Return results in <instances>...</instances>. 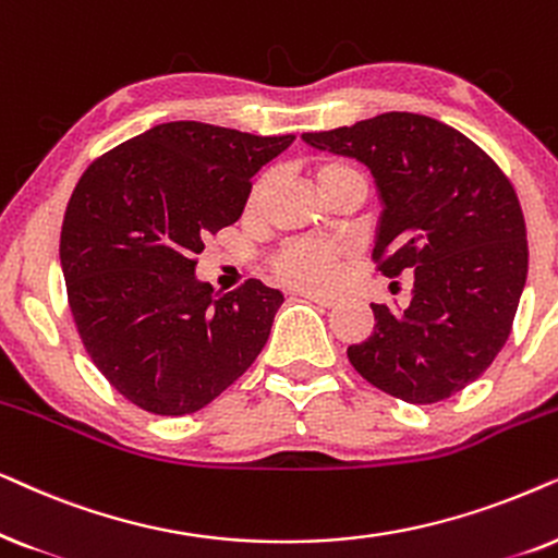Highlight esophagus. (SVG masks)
Instances as JSON below:
<instances>
[{"mask_svg":"<svg viewBox=\"0 0 558 558\" xmlns=\"http://www.w3.org/2000/svg\"><path fill=\"white\" fill-rule=\"evenodd\" d=\"M301 295L322 308H331L333 303H337V295H324V293H301Z\"/></svg>","mask_w":558,"mask_h":558,"instance_id":"obj_1","label":"esophagus"}]
</instances>
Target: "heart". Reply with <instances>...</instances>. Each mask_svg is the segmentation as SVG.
Listing matches in <instances>:
<instances>
[{"label": "heart", "instance_id": "b5f03b06", "mask_svg": "<svg viewBox=\"0 0 558 558\" xmlns=\"http://www.w3.org/2000/svg\"><path fill=\"white\" fill-rule=\"evenodd\" d=\"M344 173H354V168L341 160L318 162L316 166L318 189H324L326 183ZM265 189H267V181H259L255 189H252L247 198L250 211L257 209ZM344 257H347V247H341V244L295 240V242H288L286 247H280L270 257V272L283 286L299 288V291H308V293L329 291V288L337 286L341 259Z\"/></svg>", "mask_w": 558, "mask_h": 558}]
</instances>
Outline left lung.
<instances>
[{"label": "left lung", "mask_w": 558, "mask_h": 558, "mask_svg": "<svg viewBox=\"0 0 558 558\" xmlns=\"http://www.w3.org/2000/svg\"><path fill=\"white\" fill-rule=\"evenodd\" d=\"M303 140L373 170L385 206L377 270L388 278L413 270L411 306L373 303V333L347 349L352 367L415 405L464 390L508 341L529 272L510 178L462 132L411 111L303 132Z\"/></svg>", "instance_id": "left-lung-1"}]
</instances>
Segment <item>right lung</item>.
I'll return each mask as SVG.
<instances>
[{"label": "right lung", "mask_w": 558, "mask_h": 558, "mask_svg": "<svg viewBox=\"0 0 558 558\" xmlns=\"http://www.w3.org/2000/svg\"><path fill=\"white\" fill-rule=\"evenodd\" d=\"M168 122L111 147L65 206L61 265L78 337L99 373L155 415L202 411L263 352L283 293L198 283L204 240L234 225L252 175L293 143Z\"/></svg>", "instance_id": "right-lung-1"}]
</instances>
